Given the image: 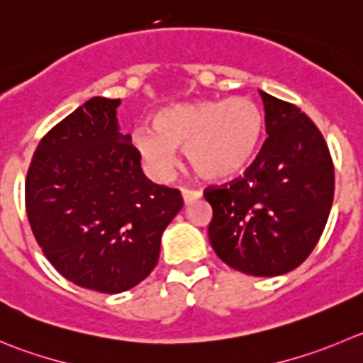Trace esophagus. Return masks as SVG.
Listing matches in <instances>:
<instances>
[{
	"label": "esophagus",
	"instance_id": "esophagus-1",
	"mask_svg": "<svg viewBox=\"0 0 363 363\" xmlns=\"http://www.w3.org/2000/svg\"><path fill=\"white\" fill-rule=\"evenodd\" d=\"M182 194H184V201L187 205L201 198V191H194V189H182Z\"/></svg>",
	"mask_w": 363,
	"mask_h": 363
}]
</instances>
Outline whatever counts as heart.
<instances>
[{
  "instance_id": "heart-1",
  "label": "heart",
  "mask_w": 363,
  "mask_h": 363,
  "mask_svg": "<svg viewBox=\"0 0 363 363\" xmlns=\"http://www.w3.org/2000/svg\"><path fill=\"white\" fill-rule=\"evenodd\" d=\"M264 117L250 98L199 99L155 113L153 128L139 126L132 143L155 176L174 167V147L206 179L233 176L250 162L262 135Z\"/></svg>"
}]
</instances>
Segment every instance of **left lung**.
I'll list each match as a JSON object with an SVG mask.
<instances>
[{"instance_id":"8db88e82","label":"left lung","mask_w":363,"mask_h":363,"mask_svg":"<svg viewBox=\"0 0 363 363\" xmlns=\"http://www.w3.org/2000/svg\"><path fill=\"white\" fill-rule=\"evenodd\" d=\"M265 133L242 176L210 185L217 257L251 276H278L308 258L330 216L335 171L319 128L296 105L260 91Z\"/></svg>"}]
</instances>
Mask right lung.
<instances>
[{
    "instance_id": "1",
    "label": "right lung",
    "mask_w": 363,
    "mask_h": 363,
    "mask_svg": "<svg viewBox=\"0 0 363 363\" xmlns=\"http://www.w3.org/2000/svg\"><path fill=\"white\" fill-rule=\"evenodd\" d=\"M119 99L92 98L55 124L30 162L24 205L55 269L84 289L117 294L153 271L160 239L184 206L178 189L144 176Z\"/></svg>"
}]
</instances>
